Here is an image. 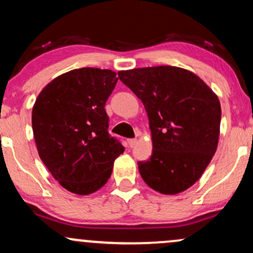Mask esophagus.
Here are the masks:
<instances>
[{
  "label": "esophagus",
  "instance_id": "1",
  "mask_svg": "<svg viewBox=\"0 0 253 253\" xmlns=\"http://www.w3.org/2000/svg\"><path fill=\"white\" fill-rule=\"evenodd\" d=\"M136 139H128V140H127V143H128V146L129 147H134L135 146V144H136Z\"/></svg>",
  "mask_w": 253,
  "mask_h": 253
}]
</instances>
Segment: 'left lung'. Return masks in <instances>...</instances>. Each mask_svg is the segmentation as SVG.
Masks as SVG:
<instances>
[{
	"label": "left lung",
	"instance_id": "left-lung-1",
	"mask_svg": "<svg viewBox=\"0 0 253 253\" xmlns=\"http://www.w3.org/2000/svg\"><path fill=\"white\" fill-rule=\"evenodd\" d=\"M119 78L144 103L152 133V155L138 162L153 190L175 195L202 176L217 147L219 98L200 77L176 66L119 71Z\"/></svg>",
	"mask_w": 253,
	"mask_h": 253
}]
</instances>
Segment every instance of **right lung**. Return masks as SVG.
Segmentation results:
<instances>
[{"label":"right lung","mask_w":253,"mask_h":253,"mask_svg":"<svg viewBox=\"0 0 253 253\" xmlns=\"http://www.w3.org/2000/svg\"><path fill=\"white\" fill-rule=\"evenodd\" d=\"M117 82L112 70L75 69L48 83L34 103L32 127L40 159L74 194L88 195L103 187L125 151L108 133L104 109Z\"/></svg>","instance_id":"obj_1"}]
</instances>
